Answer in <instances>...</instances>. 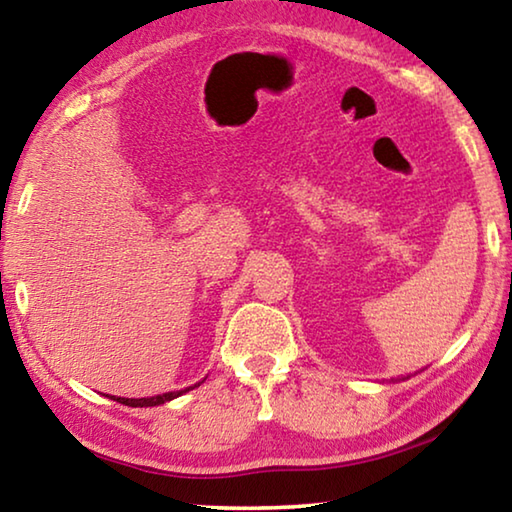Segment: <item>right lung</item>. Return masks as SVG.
<instances>
[{"label":"right lung","instance_id":"right-lung-1","mask_svg":"<svg viewBox=\"0 0 512 512\" xmlns=\"http://www.w3.org/2000/svg\"><path fill=\"white\" fill-rule=\"evenodd\" d=\"M192 388H196V386H189V388H185V391L162 393V395H155V397H140V400H133V397H115V395H112L110 400H115L119 404H126V406H140V409H142V406H158V404H164L169 400H176V397H180L187 391H192Z\"/></svg>","mask_w":512,"mask_h":512}]
</instances>
